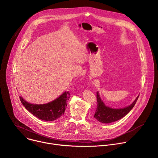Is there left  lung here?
I'll return each instance as SVG.
<instances>
[{
	"mask_svg": "<svg viewBox=\"0 0 158 158\" xmlns=\"http://www.w3.org/2000/svg\"><path fill=\"white\" fill-rule=\"evenodd\" d=\"M96 94L98 106L94 117L98 121L106 124L115 122L124 117L133 108L139 98L138 96L131 105L127 107L120 109H112L106 106L104 104V103L100 98L99 92H97Z\"/></svg>",
	"mask_w": 158,
	"mask_h": 158,
	"instance_id": "1",
	"label": "left lung"
}]
</instances>
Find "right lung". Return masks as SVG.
<instances>
[{"label":"right lung","instance_id":"obj_1","mask_svg":"<svg viewBox=\"0 0 158 158\" xmlns=\"http://www.w3.org/2000/svg\"><path fill=\"white\" fill-rule=\"evenodd\" d=\"M70 96L69 92H64L58 98L44 104H33L20 96L19 98L26 109L34 116L43 121H52L64 115Z\"/></svg>","mask_w":158,"mask_h":158}]
</instances>
